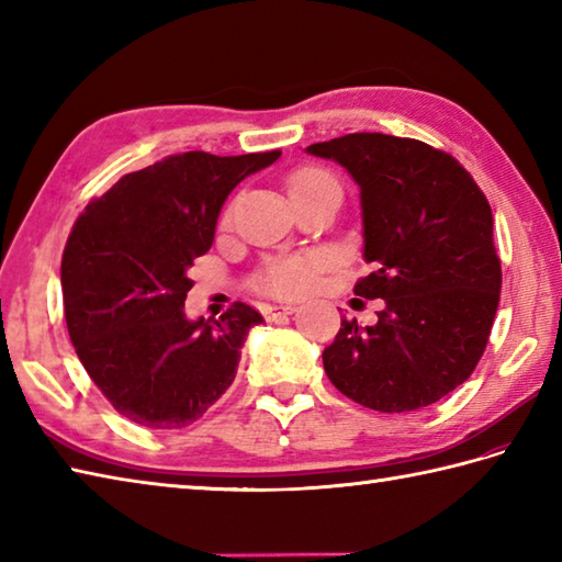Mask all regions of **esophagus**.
I'll return each mask as SVG.
<instances>
[{"instance_id": "1", "label": "esophagus", "mask_w": 562, "mask_h": 562, "mask_svg": "<svg viewBox=\"0 0 562 562\" xmlns=\"http://www.w3.org/2000/svg\"><path fill=\"white\" fill-rule=\"evenodd\" d=\"M296 312V306L292 304H268L266 308H262V314H266L268 321H280L284 316H292Z\"/></svg>"}]
</instances>
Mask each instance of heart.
Listing matches in <instances>:
<instances>
[{
	"label": "heart",
	"mask_w": 562,
	"mask_h": 562,
	"mask_svg": "<svg viewBox=\"0 0 562 562\" xmlns=\"http://www.w3.org/2000/svg\"><path fill=\"white\" fill-rule=\"evenodd\" d=\"M321 183H336V178L324 169H316V166H304V169H296L290 176L288 181L290 195ZM321 268H324V262H321V258L316 256H294V258L272 260L258 274V288L274 296H300L314 288Z\"/></svg>",
	"instance_id": "b5f03b06"
}]
</instances>
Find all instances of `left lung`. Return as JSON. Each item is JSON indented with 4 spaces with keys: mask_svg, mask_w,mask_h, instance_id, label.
<instances>
[{
    "mask_svg": "<svg viewBox=\"0 0 562 562\" xmlns=\"http://www.w3.org/2000/svg\"><path fill=\"white\" fill-rule=\"evenodd\" d=\"M306 151L338 161L360 186L372 272L355 294L384 300L374 326L340 321L324 350L328 379L379 413L437 403L473 374L499 302L483 190L451 154L411 137L352 133Z\"/></svg>",
    "mask_w": 562,
    "mask_h": 562,
    "instance_id": "left-lung-1",
    "label": "left lung"
}]
</instances>
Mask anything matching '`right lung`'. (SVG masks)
<instances>
[{"label":"right lung","instance_id":"right-lung-1","mask_svg":"<svg viewBox=\"0 0 562 562\" xmlns=\"http://www.w3.org/2000/svg\"><path fill=\"white\" fill-rule=\"evenodd\" d=\"M280 154H173L125 173L71 226L63 254L69 340L127 420L186 427L232 386L244 340L262 316L236 302L217 321H190V268L210 250L232 190Z\"/></svg>","mask_w":562,"mask_h":562}]
</instances>
